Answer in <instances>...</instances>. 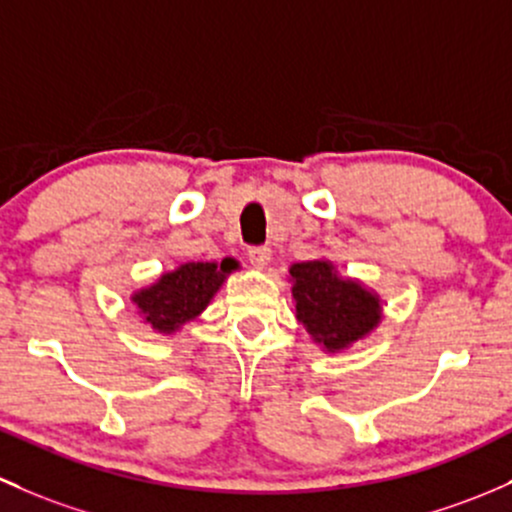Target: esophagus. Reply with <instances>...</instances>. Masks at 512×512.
Masks as SVG:
<instances>
[{
  "label": "esophagus",
  "mask_w": 512,
  "mask_h": 512,
  "mask_svg": "<svg viewBox=\"0 0 512 512\" xmlns=\"http://www.w3.org/2000/svg\"><path fill=\"white\" fill-rule=\"evenodd\" d=\"M247 260H250L252 267H257V270H262V267L270 265L272 250H270V247H267V245L250 247V250H247Z\"/></svg>",
  "instance_id": "34e87169"
}]
</instances>
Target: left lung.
<instances>
[{"label": "left lung", "mask_w": 512, "mask_h": 512, "mask_svg": "<svg viewBox=\"0 0 512 512\" xmlns=\"http://www.w3.org/2000/svg\"><path fill=\"white\" fill-rule=\"evenodd\" d=\"M289 277L297 319L328 353L346 351L383 319L378 294L355 279L338 277L328 260L297 262Z\"/></svg>", "instance_id": "left-lung-1"}]
</instances>
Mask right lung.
<instances>
[{
    "label": "right lung",
    "instance_id": "add662e5",
    "mask_svg": "<svg viewBox=\"0 0 512 512\" xmlns=\"http://www.w3.org/2000/svg\"><path fill=\"white\" fill-rule=\"evenodd\" d=\"M238 270V262H186L174 272H164L152 287L132 294L144 324L157 333L179 331L186 321H193L223 287L225 277Z\"/></svg>",
    "mask_w": 512,
    "mask_h": 512
}]
</instances>
